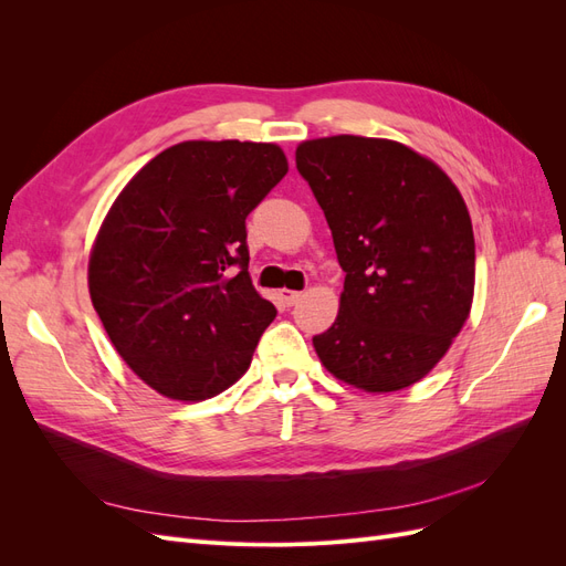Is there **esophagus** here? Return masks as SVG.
<instances>
[{
    "label": "esophagus",
    "mask_w": 566,
    "mask_h": 566,
    "mask_svg": "<svg viewBox=\"0 0 566 566\" xmlns=\"http://www.w3.org/2000/svg\"><path fill=\"white\" fill-rule=\"evenodd\" d=\"M281 300L285 306H295L302 300V293H295V290H281Z\"/></svg>",
    "instance_id": "34e87169"
}]
</instances>
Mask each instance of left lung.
Wrapping results in <instances>:
<instances>
[{"instance_id":"8db88e82","label":"left lung","mask_w":566,"mask_h":566,"mask_svg":"<svg viewBox=\"0 0 566 566\" xmlns=\"http://www.w3.org/2000/svg\"><path fill=\"white\" fill-rule=\"evenodd\" d=\"M345 271L321 364L366 391L418 382L451 347L474 295L472 221L455 184L387 139L325 136L295 153Z\"/></svg>"}]
</instances>
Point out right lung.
<instances>
[{"label": "right lung", "instance_id": "1", "mask_svg": "<svg viewBox=\"0 0 566 566\" xmlns=\"http://www.w3.org/2000/svg\"><path fill=\"white\" fill-rule=\"evenodd\" d=\"M285 172L273 144L184 142L113 202L90 260L92 304L165 397L210 399L250 368L276 306L250 281L245 219Z\"/></svg>", "mask_w": 566, "mask_h": 566}]
</instances>
